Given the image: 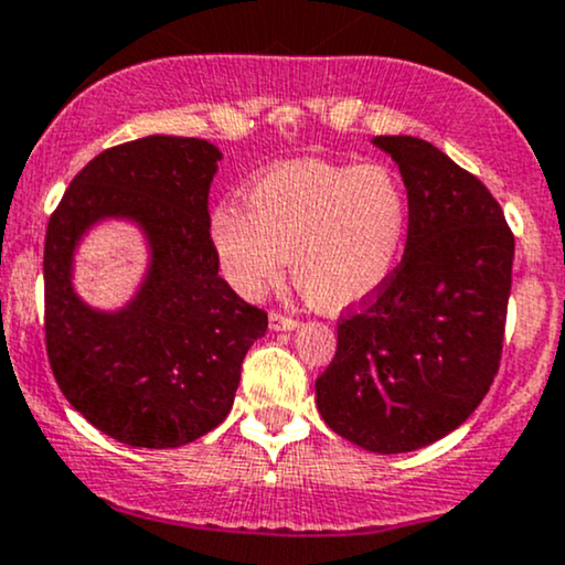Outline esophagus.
Segmentation results:
<instances>
[{
	"instance_id": "1",
	"label": "esophagus",
	"mask_w": 565,
	"mask_h": 565,
	"mask_svg": "<svg viewBox=\"0 0 565 565\" xmlns=\"http://www.w3.org/2000/svg\"><path fill=\"white\" fill-rule=\"evenodd\" d=\"M297 326V318L289 316V312L281 310H270V329L274 331H289Z\"/></svg>"
}]
</instances>
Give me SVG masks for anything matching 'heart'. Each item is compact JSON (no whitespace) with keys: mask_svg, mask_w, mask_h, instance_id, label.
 Instances as JSON below:
<instances>
[{"mask_svg":"<svg viewBox=\"0 0 565 565\" xmlns=\"http://www.w3.org/2000/svg\"><path fill=\"white\" fill-rule=\"evenodd\" d=\"M411 202L390 168L302 160L260 175L247 207L226 202L210 217L223 276L255 297L281 276L310 305L350 308L390 281L403 260Z\"/></svg>","mask_w":565,"mask_h":565,"instance_id":"b5f03b06","label":"heart"}]
</instances>
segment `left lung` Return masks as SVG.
<instances>
[{"label": "left lung", "mask_w": 565, "mask_h": 565, "mask_svg": "<svg viewBox=\"0 0 565 565\" xmlns=\"http://www.w3.org/2000/svg\"><path fill=\"white\" fill-rule=\"evenodd\" d=\"M411 202L390 281L337 323L316 382L329 429L371 452H411L458 429L500 371L513 231L477 175L416 136H376Z\"/></svg>", "instance_id": "obj_1"}]
</instances>
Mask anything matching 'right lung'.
<instances>
[{
    "mask_svg": "<svg viewBox=\"0 0 565 565\" xmlns=\"http://www.w3.org/2000/svg\"><path fill=\"white\" fill-rule=\"evenodd\" d=\"M217 147L145 136L99 152L71 181L44 242V337L60 392L107 437L181 447L234 405L242 363L268 331V312L217 276L207 194ZM126 214L146 226L153 268L120 313L88 311L70 289V257L94 220Z\"/></svg>",
    "mask_w": 565,
    "mask_h": 565,
    "instance_id": "1",
    "label": "right lung"
}]
</instances>
